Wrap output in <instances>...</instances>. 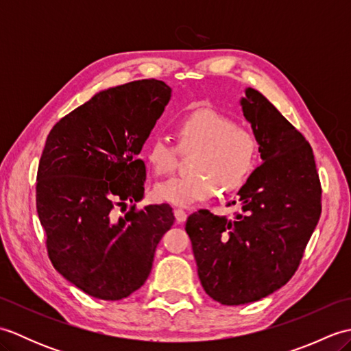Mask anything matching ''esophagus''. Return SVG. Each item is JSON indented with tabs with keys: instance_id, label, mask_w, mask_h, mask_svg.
Masks as SVG:
<instances>
[{
	"instance_id": "34e87169",
	"label": "esophagus",
	"mask_w": 351,
	"mask_h": 351,
	"mask_svg": "<svg viewBox=\"0 0 351 351\" xmlns=\"http://www.w3.org/2000/svg\"><path fill=\"white\" fill-rule=\"evenodd\" d=\"M175 219L178 223H184L185 220H187V213H185L184 210H175Z\"/></svg>"
}]
</instances>
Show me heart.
I'll list each match as a JSON object with an SVG mask.
<instances>
[{"mask_svg":"<svg viewBox=\"0 0 351 351\" xmlns=\"http://www.w3.org/2000/svg\"><path fill=\"white\" fill-rule=\"evenodd\" d=\"M175 132L181 147H196L191 160L195 173L156 184L154 193L162 202L190 206L213 197L219 189L223 193L238 190L255 167L258 145L253 134L219 111H191L178 119ZM145 155L155 173L166 175L173 170L176 147L167 137L155 136Z\"/></svg>","mask_w":351,"mask_h":351,"instance_id":"b5f03b06","label":"heart"}]
</instances>
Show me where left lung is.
Here are the masks:
<instances>
[{"label":"left lung","mask_w":351,"mask_h":351,"mask_svg":"<svg viewBox=\"0 0 351 351\" xmlns=\"http://www.w3.org/2000/svg\"><path fill=\"white\" fill-rule=\"evenodd\" d=\"M244 92L240 106L263 162L229 204L240 205L234 219L200 210L185 223L205 293L228 306L285 285L322 214V185L306 138L263 93Z\"/></svg>","instance_id":"left-lung-1"}]
</instances>
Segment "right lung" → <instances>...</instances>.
<instances>
[{
  "label": "right lung",
  "instance_id": "1",
  "mask_svg": "<svg viewBox=\"0 0 351 351\" xmlns=\"http://www.w3.org/2000/svg\"><path fill=\"white\" fill-rule=\"evenodd\" d=\"M158 80L110 87L58 121L37 170L36 206L52 265L86 294L121 300L152 270L175 221L167 204L117 217L145 196V141L170 101Z\"/></svg>",
  "mask_w": 351,
  "mask_h": 351
}]
</instances>
